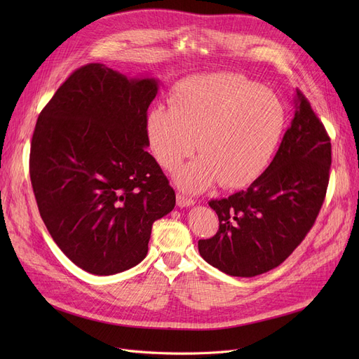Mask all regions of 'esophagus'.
<instances>
[{"label":"esophagus","instance_id":"obj_1","mask_svg":"<svg viewBox=\"0 0 359 359\" xmlns=\"http://www.w3.org/2000/svg\"><path fill=\"white\" fill-rule=\"evenodd\" d=\"M176 201H177V206H180V208H184V206H191L195 203V199H192L189 196H184L182 194H177Z\"/></svg>","mask_w":359,"mask_h":359}]
</instances>
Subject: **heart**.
I'll list each match as a JSON object with an SVG mask.
<instances>
[{
    "instance_id": "b5f03b06",
    "label": "heart",
    "mask_w": 359,
    "mask_h": 359,
    "mask_svg": "<svg viewBox=\"0 0 359 359\" xmlns=\"http://www.w3.org/2000/svg\"><path fill=\"white\" fill-rule=\"evenodd\" d=\"M285 109L269 90L238 74L218 72L182 81L172 106L147 115V137L161 167L173 172L194 153L201 156L177 173V183L199 192L219 180L240 187L269 165L285 128Z\"/></svg>"
}]
</instances>
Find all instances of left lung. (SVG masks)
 <instances>
[{
  "label": "left lung",
  "instance_id": "obj_1",
  "mask_svg": "<svg viewBox=\"0 0 359 359\" xmlns=\"http://www.w3.org/2000/svg\"><path fill=\"white\" fill-rule=\"evenodd\" d=\"M295 111L268 168L246 191L212 199L219 229L199 240L201 256L221 272L252 278L279 266L303 241L325 202L332 144L299 90Z\"/></svg>",
  "mask_w": 359,
  "mask_h": 359
}]
</instances>
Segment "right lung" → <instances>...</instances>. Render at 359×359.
<instances>
[{"label":"right lung","mask_w":359,"mask_h":359,"mask_svg":"<svg viewBox=\"0 0 359 359\" xmlns=\"http://www.w3.org/2000/svg\"><path fill=\"white\" fill-rule=\"evenodd\" d=\"M154 79L103 64L75 69L41 111L30 180L41 217L64 255L94 275L119 273L147 256L153 222L176 195L145 147Z\"/></svg>","instance_id":"right-lung-1"}]
</instances>
